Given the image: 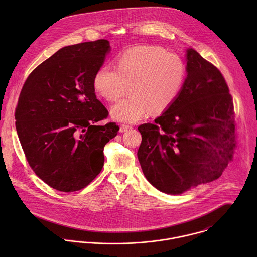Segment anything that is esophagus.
<instances>
[{"mask_svg": "<svg viewBox=\"0 0 257 257\" xmlns=\"http://www.w3.org/2000/svg\"><path fill=\"white\" fill-rule=\"evenodd\" d=\"M132 128V125H127V124H120L119 126V132L120 133H124V132H127L128 130Z\"/></svg>", "mask_w": 257, "mask_h": 257, "instance_id": "34e87169", "label": "esophagus"}]
</instances>
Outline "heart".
Returning <instances> with one entry per match:
<instances>
[{"label":"heart","instance_id":"heart-1","mask_svg":"<svg viewBox=\"0 0 257 257\" xmlns=\"http://www.w3.org/2000/svg\"><path fill=\"white\" fill-rule=\"evenodd\" d=\"M186 65L180 55L160 46L137 45L119 53L115 69L103 66L94 75L96 93L109 102L117 101L128 87L130 97L115 104L110 114L122 122H137L149 110L158 114L178 98L186 80Z\"/></svg>","mask_w":257,"mask_h":257}]
</instances>
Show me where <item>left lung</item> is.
<instances>
[{"mask_svg":"<svg viewBox=\"0 0 257 257\" xmlns=\"http://www.w3.org/2000/svg\"><path fill=\"white\" fill-rule=\"evenodd\" d=\"M187 78L168 110L141 124L138 158L148 182L180 195L220 178L236 147L232 97L220 70L187 50Z\"/></svg>","mask_w":257,"mask_h":257,"instance_id":"left-lung-1","label":"left lung"}]
</instances>
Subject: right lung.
<instances>
[{
	"label": "right lung",
	"instance_id": "right-lung-1",
	"mask_svg": "<svg viewBox=\"0 0 257 257\" xmlns=\"http://www.w3.org/2000/svg\"><path fill=\"white\" fill-rule=\"evenodd\" d=\"M110 50L107 39L65 46L27 78L16 107L19 140L37 176L60 192L79 191L104 166V147L119 130L96 125L109 111L97 99L94 75Z\"/></svg>",
	"mask_w": 257,
	"mask_h": 257
}]
</instances>
